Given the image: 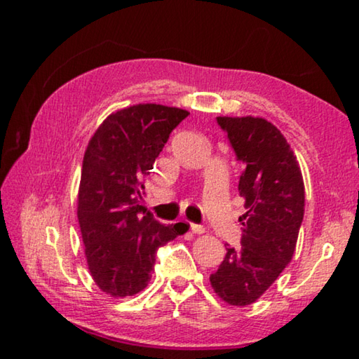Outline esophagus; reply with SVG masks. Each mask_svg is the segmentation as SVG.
Wrapping results in <instances>:
<instances>
[{"instance_id":"obj_1","label":"esophagus","mask_w":359,"mask_h":359,"mask_svg":"<svg viewBox=\"0 0 359 359\" xmlns=\"http://www.w3.org/2000/svg\"><path fill=\"white\" fill-rule=\"evenodd\" d=\"M190 229L193 231V234H203L205 231L204 226H201V224H194V223L190 224Z\"/></svg>"}]
</instances>
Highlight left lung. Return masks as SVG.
I'll return each instance as SVG.
<instances>
[{
	"label": "left lung",
	"mask_w": 359,
	"mask_h": 359,
	"mask_svg": "<svg viewBox=\"0 0 359 359\" xmlns=\"http://www.w3.org/2000/svg\"><path fill=\"white\" fill-rule=\"evenodd\" d=\"M244 165L239 194L247 212L241 248L228 247L210 285L229 306L258 301L294 255L304 218L302 172L280 130L261 117H217Z\"/></svg>",
	"instance_id": "1"
}]
</instances>
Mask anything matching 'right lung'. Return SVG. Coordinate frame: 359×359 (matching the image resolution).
I'll list each match as a JSON object with an SVG mask.
<instances>
[{
  "mask_svg": "<svg viewBox=\"0 0 359 359\" xmlns=\"http://www.w3.org/2000/svg\"><path fill=\"white\" fill-rule=\"evenodd\" d=\"M185 109L135 104L112 112L88 141L77 194V218L88 271L112 297L147 287L156 250L188 231L145 214L144 179Z\"/></svg>",
  "mask_w": 359,
  "mask_h": 359,
  "instance_id": "right-lung-1",
  "label": "right lung"
}]
</instances>
